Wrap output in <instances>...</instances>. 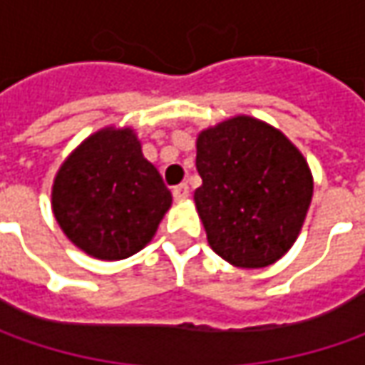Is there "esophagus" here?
Masks as SVG:
<instances>
[{
  "label": "esophagus",
  "mask_w": 365,
  "mask_h": 365,
  "mask_svg": "<svg viewBox=\"0 0 365 365\" xmlns=\"http://www.w3.org/2000/svg\"><path fill=\"white\" fill-rule=\"evenodd\" d=\"M173 197H175L176 201H182V199H187V197H189V187H187L185 182L176 185L175 189H173Z\"/></svg>",
  "instance_id": "esophagus-1"
}]
</instances>
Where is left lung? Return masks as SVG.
<instances>
[{"label": "left lung", "instance_id": "8db88e82", "mask_svg": "<svg viewBox=\"0 0 365 365\" xmlns=\"http://www.w3.org/2000/svg\"><path fill=\"white\" fill-rule=\"evenodd\" d=\"M203 185L195 205L211 250L240 268H264L294 244L313 197L302 154L264 121L237 115L197 140Z\"/></svg>", "mask_w": 365, "mask_h": 365}]
</instances>
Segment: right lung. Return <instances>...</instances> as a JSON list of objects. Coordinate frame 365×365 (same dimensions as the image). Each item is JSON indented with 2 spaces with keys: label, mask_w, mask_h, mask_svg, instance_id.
<instances>
[{
  "label": "right lung",
  "mask_w": 365,
  "mask_h": 365,
  "mask_svg": "<svg viewBox=\"0 0 365 365\" xmlns=\"http://www.w3.org/2000/svg\"><path fill=\"white\" fill-rule=\"evenodd\" d=\"M173 203L132 130H101L66 158L52 211L66 237L99 259H123L152 240Z\"/></svg>",
  "instance_id": "obj_1"
}]
</instances>
